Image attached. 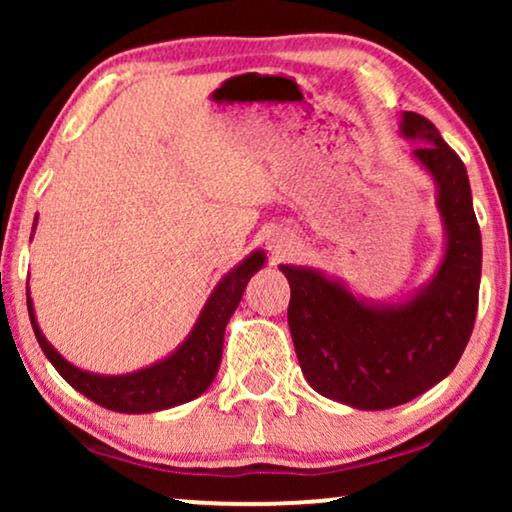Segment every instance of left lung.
I'll return each instance as SVG.
<instances>
[{"label":"left lung","instance_id":"8db88e82","mask_svg":"<svg viewBox=\"0 0 512 512\" xmlns=\"http://www.w3.org/2000/svg\"><path fill=\"white\" fill-rule=\"evenodd\" d=\"M403 135L424 139L415 158L438 181L447 251L426 289L398 307H373L314 270L282 265L289 279V328L314 391L359 410L403 405L457 366L478 314L480 226L466 165L429 118L405 111Z\"/></svg>","mask_w":512,"mask_h":512}]
</instances>
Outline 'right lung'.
Wrapping results in <instances>:
<instances>
[{"label": "right lung", "mask_w": 512, "mask_h": 512, "mask_svg": "<svg viewBox=\"0 0 512 512\" xmlns=\"http://www.w3.org/2000/svg\"><path fill=\"white\" fill-rule=\"evenodd\" d=\"M263 261L265 256L261 251H256L247 261L237 265L230 275L221 279V284L214 289L212 298L207 300L193 333L188 335V340L170 359L160 361L151 368L139 370V373L121 377H102L74 368L41 335L37 319H34L30 291H27V310H30L34 335H37V342L44 349L46 359L53 363L55 370L76 391H81L90 401L114 412H156L193 401V398H198L214 382L221 366L223 331H226L230 314L235 312L237 303L242 300L244 286H247L249 277L261 268Z\"/></svg>", "instance_id": "right-lung-1"}]
</instances>
